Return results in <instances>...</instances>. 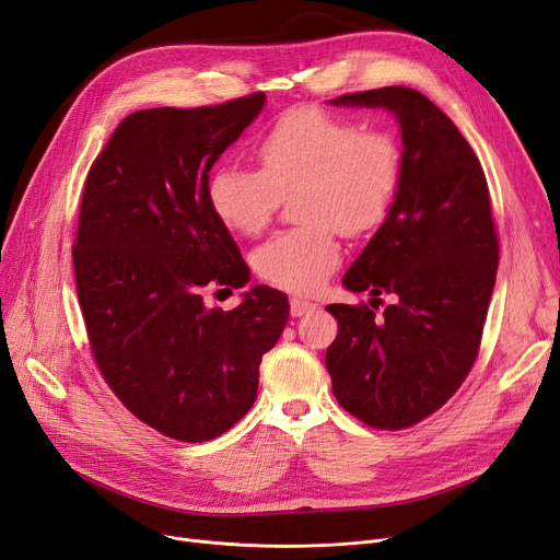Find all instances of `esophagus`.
I'll use <instances>...</instances> for the list:
<instances>
[{"mask_svg": "<svg viewBox=\"0 0 560 560\" xmlns=\"http://www.w3.org/2000/svg\"><path fill=\"white\" fill-rule=\"evenodd\" d=\"M316 306H318V304L308 302V300H302V298H291V314H293L295 318H300V316H306V314L316 312Z\"/></svg>", "mask_w": 560, "mask_h": 560, "instance_id": "1", "label": "esophagus"}]
</instances>
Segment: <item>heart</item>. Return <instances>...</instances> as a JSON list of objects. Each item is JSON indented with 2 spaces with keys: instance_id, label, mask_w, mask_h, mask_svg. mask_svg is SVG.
I'll return each instance as SVG.
<instances>
[{
  "instance_id": "1",
  "label": "heart",
  "mask_w": 560,
  "mask_h": 560,
  "mask_svg": "<svg viewBox=\"0 0 560 560\" xmlns=\"http://www.w3.org/2000/svg\"><path fill=\"white\" fill-rule=\"evenodd\" d=\"M260 171L221 163L210 177L212 212L240 235H258L283 198L295 196L304 223L262 242L254 256L260 279L312 293L339 265L335 228L360 237L385 219L401 179V152L385 131L320 108L285 113L256 144Z\"/></svg>"
}]
</instances>
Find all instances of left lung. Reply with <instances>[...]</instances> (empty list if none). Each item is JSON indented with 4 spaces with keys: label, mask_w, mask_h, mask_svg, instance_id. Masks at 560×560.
<instances>
[{
    "label": "left lung",
    "mask_w": 560,
    "mask_h": 560,
    "mask_svg": "<svg viewBox=\"0 0 560 560\" xmlns=\"http://www.w3.org/2000/svg\"><path fill=\"white\" fill-rule=\"evenodd\" d=\"M385 108L401 129V179L383 225L343 288L387 293L371 308L329 304L339 335L325 364L337 401L378 429H406L436 412L478 358L499 269L482 165L454 121L424 94L383 88L329 101Z\"/></svg>",
    "instance_id": "1"
}]
</instances>
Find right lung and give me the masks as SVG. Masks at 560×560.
Segmentation results:
<instances>
[{"mask_svg": "<svg viewBox=\"0 0 560 560\" xmlns=\"http://www.w3.org/2000/svg\"><path fill=\"white\" fill-rule=\"evenodd\" d=\"M262 106L265 94H252L124 117L82 194L73 267L94 360L138 420L184 443L212 441L246 416L291 312L269 285L231 312L200 295L252 277L207 186Z\"/></svg>", "mask_w": 560, "mask_h": 560, "instance_id": "right-lung-1", "label": "right lung"}]
</instances>
